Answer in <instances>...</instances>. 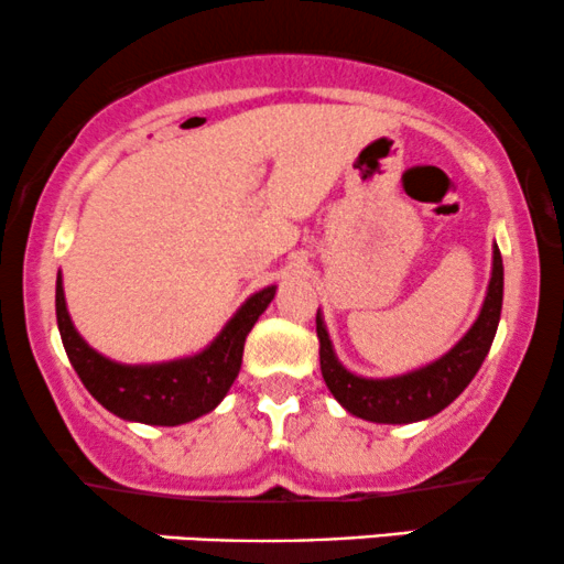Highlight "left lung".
I'll use <instances>...</instances> for the list:
<instances>
[{
    "label": "left lung",
    "instance_id": "1",
    "mask_svg": "<svg viewBox=\"0 0 564 564\" xmlns=\"http://www.w3.org/2000/svg\"><path fill=\"white\" fill-rule=\"evenodd\" d=\"M501 302L503 264L501 251L494 249V275H490L488 296H485L480 318L475 321L469 334L432 366L394 379H360L349 373L347 368H341L318 315L315 332L321 339L323 381L349 413L366 419V422L411 424L435 416L467 390L469 381L480 371L485 355L494 345L498 318H501Z\"/></svg>",
    "mask_w": 564,
    "mask_h": 564
}]
</instances>
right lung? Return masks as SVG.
<instances>
[{
	"mask_svg": "<svg viewBox=\"0 0 564 564\" xmlns=\"http://www.w3.org/2000/svg\"><path fill=\"white\" fill-rule=\"evenodd\" d=\"M273 296L275 286L262 289L232 315L204 352L161 366H119L97 355L68 318L61 275L55 286V313L70 366L97 403L129 422L174 426L204 416L228 394L241 371L246 334Z\"/></svg>",
	"mask_w": 564,
	"mask_h": 564,
	"instance_id": "right-lung-1",
	"label": "right lung"
}]
</instances>
